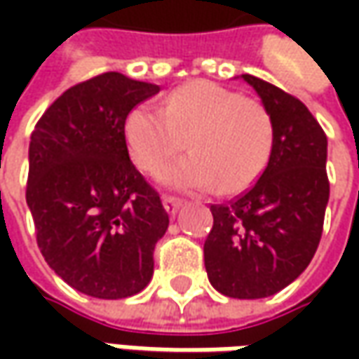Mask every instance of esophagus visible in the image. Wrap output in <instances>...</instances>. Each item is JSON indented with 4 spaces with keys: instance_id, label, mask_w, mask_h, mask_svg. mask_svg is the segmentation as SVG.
I'll use <instances>...</instances> for the list:
<instances>
[{
    "instance_id": "esophagus-1",
    "label": "esophagus",
    "mask_w": 359,
    "mask_h": 359,
    "mask_svg": "<svg viewBox=\"0 0 359 359\" xmlns=\"http://www.w3.org/2000/svg\"><path fill=\"white\" fill-rule=\"evenodd\" d=\"M184 205V201L177 200V198H173V196H163V208L168 210V214L175 215L180 212V208Z\"/></svg>"
}]
</instances>
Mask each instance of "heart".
<instances>
[{
	"instance_id": "heart-1",
	"label": "heart",
	"mask_w": 359,
	"mask_h": 359,
	"mask_svg": "<svg viewBox=\"0 0 359 359\" xmlns=\"http://www.w3.org/2000/svg\"><path fill=\"white\" fill-rule=\"evenodd\" d=\"M126 140L144 172H158L186 145L191 149L161 173L170 186L240 194L268 165L273 121L259 100L198 79L175 88L165 109L135 105L126 119Z\"/></svg>"
}]
</instances>
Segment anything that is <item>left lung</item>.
Returning a JSON list of instances; mask_svg holds the SVG:
<instances>
[{
	"label": "left lung",
	"mask_w": 359,
	"mask_h": 359,
	"mask_svg": "<svg viewBox=\"0 0 359 359\" xmlns=\"http://www.w3.org/2000/svg\"><path fill=\"white\" fill-rule=\"evenodd\" d=\"M241 77L271 116V156L248 191L210 205L214 226L203 243V262L219 294L257 299L290 285L318 250L330 198L327 137L292 93L250 74Z\"/></svg>",
	"instance_id": "left-lung-1"
}]
</instances>
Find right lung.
I'll list each match as a JSON object with an SVG mask.
<instances>
[{
	"mask_svg": "<svg viewBox=\"0 0 359 359\" xmlns=\"http://www.w3.org/2000/svg\"><path fill=\"white\" fill-rule=\"evenodd\" d=\"M158 91L107 72L63 91L32 131L25 200L37 245L63 282L91 297L142 292L170 226L126 144L130 111Z\"/></svg>",
	"mask_w": 359,
	"mask_h": 359,
	"instance_id": "1",
	"label": "right lung"
}]
</instances>
